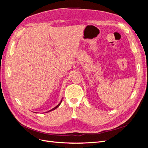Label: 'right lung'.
<instances>
[{
    "mask_svg": "<svg viewBox=\"0 0 148 148\" xmlns=\"http://www.w3.org/2000/svg\"><path fill=\"white\" fill-rule=\"evenodd\" d=\"M62 99L61 100V101L60 102V103H59V104H58V105H57V106H56L55 107H53V109H52L51 110H49V111H47V112H51V111H52V110H55V109H56L57 108V107H59V106L60 105V104H61V102H62Z\"/></svg>",
    "mask_w": 148,
    "mask_h": 148,
    "instance_id": "right-lung-1",
    "label": "right lung"
}]
</instances>
